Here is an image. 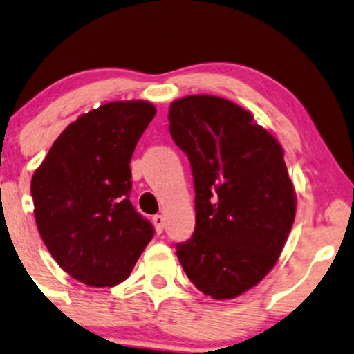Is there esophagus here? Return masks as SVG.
<instances>
[{
	"mask_svg": "<svg viewBox=\"0 0 354 354\" xmlns=\"http://www.w3.org/2000/svg\"><path fill=\"white\" fill-rule=\"evenodd\" d=\"M152 221L155 225V230H157V233H162L163 232V226H165V216L163 215H153L152 216Z\"/></svg>",
	"mask_w": 354,
	"mask_h": 354,
	"instance_id": "obj_1",
	"label": "esophagus"
}]
</instances>
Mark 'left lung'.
Wrapping results in <instances>:
<instances>
[{"label": "left lung", "instance_id": "8db88e82", "mask_svg": "<svg viewBox=\"0 0 354 354\" xmlns=\"http://www.w3.org/2000/svg\"><path fill=\"white\" fill-rule=\"evenodd\" d=\"M191 162L196 230L176 246L194 286L214 299L246 293L275 267L296 215V192L275 136L251 111L215 95H187L168 113Z\"/></svg>", "mask_w": 354, "mask_h": 354}]
</instances>
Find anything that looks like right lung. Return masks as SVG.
Returning <instances> with one entry per match:
<instances>
[{
	"mask_svg": "<svg viewBox=\"0 0 354 354\" xmlns=\"http://www.w3.org/2000/svg\"><path fill=\"white\" fill-rule=\"evenodd\" d=\"M155 113L145 100L103 103L84 113L32 176L40 236L56 263L84 285H120L153 236L129 201V163Z\"/></svg>",
	"mask_w": 354,
	"mask_h": 354,
	"instance_id": "add662e5",
	"label": "right lung"
}]
</instances>
